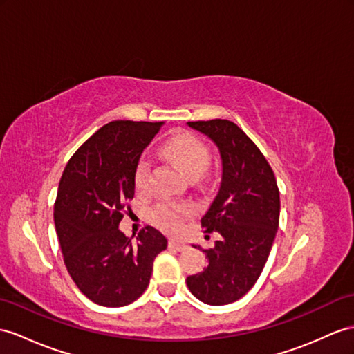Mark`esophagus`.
<instances>
[{
    "mask_svg": "<svg viewBox=\"0 0 354 354\" xmlns=\"http://www.w3.org/2000/svg\"><path fill=\"white\" fill-rule=\"evenodd\" d=\"M169 248H172V249H176V251H185V249L187 248L185 243H182V242H178V240H171L169 242Z\"/></svg>",
    "mask_w": 354,
    "mask_h": 354,
    "instance_id": "1",
    "label": "esophagus"
}]
</instances>
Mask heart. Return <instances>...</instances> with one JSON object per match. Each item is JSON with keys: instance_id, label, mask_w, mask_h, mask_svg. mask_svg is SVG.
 I'll list each match as a JSON object with an SVG mask.
<instances>
[{"instance_id": "heart-1", "label": "heart", "mask_w": 354, "mask_h": 354, "mask_svg": "<svg viewBox=\"0 0 354 354\" xmlns=\"http://www.w3.org/2000/svg\"><path fill=\"white\" fill-rule=\"evenodd\" d=\"M162 153L165 158L169 159L174 165L183 172L189 178H198L210 165V150L200 140V138L180 132L172 135L163 142ZM135 185L136 189L145 192L150 186V162L147 159H141L138 162L135 172ZM194 212L191 204H180L163 201L159 203L153 210V216L159 225L163 228L176 231L178 230L180 223L187 216H191Z\"/></svg>"}]
</instances>
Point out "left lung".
<instances>
[{"instance_id": "left-lung-1", "label": "left lung", "mask_w": 354, "mask_h": 354, "mask_svg": "<svg viewBox=\"0 0 354 354\" xmlns=\"http://www.w3.org/2000/svg\"><path fill=\"white\" fill-rule=\"evenodd\" d=\"M187 124L218 145L222 182L201 219L204 232L221 237L204 251L205 269L186 283L204 304L227 305L243 297L264 269L279 225V189L264 154L237 124L221 118Z\"/></svg>"}]
</instances>
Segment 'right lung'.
Returning a JSON list of instances; mask_svg holds the SVG:
<instances>
[{
  "label": "right lung",
  "mask_w": 354,
  "mask_h": 354,
  "mask_svg": "<svg viewBox=\"0 0 354 354\" xmlns=\"http://www.w3.org/2000/svg\"><path fill=\"white\" fill-rule=\"evenodd\" d=\"M162 124H105L75 151L59 180L54 222L64 264L76 287L97 305L135 301L149 286L154 258L167 249L156 228L141 230L136 243L118 230L126 201L135 195L141 153Z\"/></svg>",
  "instance_id": "add662e5"
}]
</instances>
